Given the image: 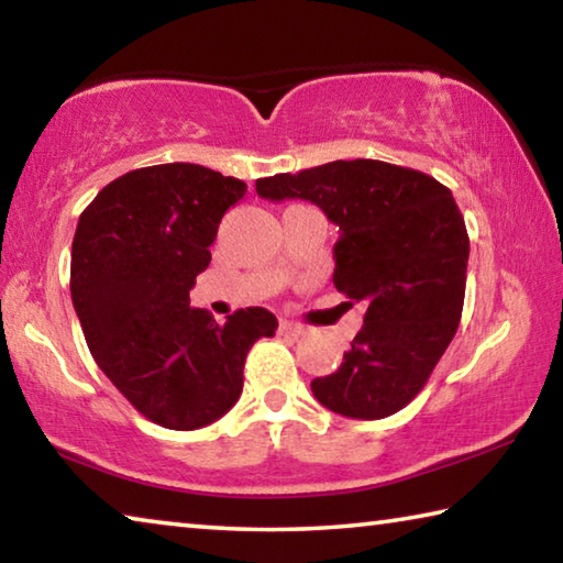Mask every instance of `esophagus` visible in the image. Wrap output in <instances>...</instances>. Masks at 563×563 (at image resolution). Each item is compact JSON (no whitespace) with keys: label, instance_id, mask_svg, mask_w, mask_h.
I'll return each instance as SVG.
<instances>
[{"label":"esophagus","instance_id":"obj_1","mask_svg":"<svg viewBox=\"0 0 563 563\" xmlns=\"http://www.w3.org/2000/svg\"><path fill=\"white\" fill-rule=\"evenodd\" d=\"M280 335H288V338H300L305 328L298 325V322H288V320H280Z\"/></svg>","mask_w":563,"mask_h":563}]
</instances>
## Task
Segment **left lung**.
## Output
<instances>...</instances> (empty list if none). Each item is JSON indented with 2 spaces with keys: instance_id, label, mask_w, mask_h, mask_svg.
I'll return each mask as SVG.
<instances>
[{
  "instance_id": "8db88e82",
  "label": "left lung",
  "mask_w": 563,
  "mask_h": 563,
  "mask_svg": "<svg viewBox=\"0 0 563 563\" xmlns=\"http://www.w3.org/2000/svg\"><path fill=\"white\" fill-rule=\"evenodd\" d=\"M255 190L268 201L316 203L340 228L332 283L367 305L338 373L312 379V395L352 419L399 412L460 328L470 235L452 190L373 158L258 178Z\"/></svg>"
}]
</instances>
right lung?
<instances>
[{"instance_id":"1","label":"right lung","mask_w":563,"mask_h":563,"mask_svg":"<svg viewBox=\"0 0 563 563\" xmlns=\"http://www.w3.org/2000/svg\"><path fill=\"white\" fill-rule=\"evenodd\" d=\"M245 184L198 164L136 168L81 213L71 243V302L93 360L113 387L166 430L216 422L243 393L255 340L278 320L245 308L223 325L190 308L211 263L218 223Z\"/></svg>"}]
</instances>
